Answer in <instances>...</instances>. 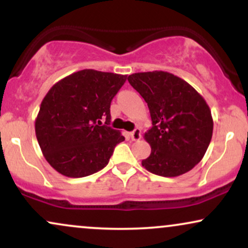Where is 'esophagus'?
<instances>
[{"label":"esophagus","instance_id":"esophagus-1","mask_svg":"<svg viewBox=\"0 0 248 248\" xmlns=\"http://www.w3.org/2000/svg\"><path fill=\"white\" fill-rule=\"evenodd\" d=\"M130 138L133 141H138L141 139V129L140 128H135L132 133H130Z\"/></svg>","mask_w":248,"mask_h":248}]
</instances>
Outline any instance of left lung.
I'll list each match as a JSON object with an SVG mask.
<instances>
[{
  "mask_svg": "<svg viewBox=\"0 0 248 248\" xmlns=\"http://www.w3.org/2000/svg\"><path fill=\"white\" fill-rule=\"evenodd\" d=\"M128 81L147 102L153 122L144 134L152 153L142 167L163 177L190 171L212 138L209 105L191 85L164 71L133 73Z\"/></svg>",
  "mask_w": 248,
  "mask_h": 248,
  "instance_id": "left-lung-1",
  "label": "left lung"
}]
</instances>
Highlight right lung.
I'll list each match as a JSON object with an SVG mask.
<instances>
[{
	"label": "right lung",
	"mask_w": 248,
	"mask_h": 248,
	"mask_svg": "<svg viewBox=\"0 0 248 248\" xmlns=\"http://www.w3.org/2000/svg\"><path fill=\"white\" fill-rule=\"evenodd\" d=\"M126 79L124 75L81 70L50 88L35 130L43 155L53 169L78 178L107 166L116 144L124 140L108 124L110 102Z\"/></svg>",
	"instance_id": "add662e5"
}]
</instances>
